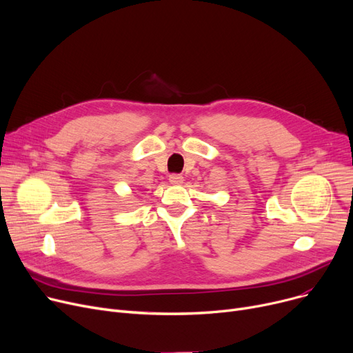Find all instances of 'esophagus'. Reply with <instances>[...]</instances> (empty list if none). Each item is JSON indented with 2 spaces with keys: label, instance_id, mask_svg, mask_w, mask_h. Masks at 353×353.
Here are the masks:
<instances>
[{
  "label": "esophagus",
  "instance_id": "esophagus-1",
  "mask_svg": "<svg viewBox=\"0 0 353 353\" xmlns=\"http://www.w3.org/2000/svg\"><path fill=\"white\" fill-rule=\"evenodd\" d=\"M170 182L172 185H181L183 182V176L179 174H172V175H170Z\"/></svg>",
  "mask_w": 353,
  "mask_h": 353
}]
</instances>
